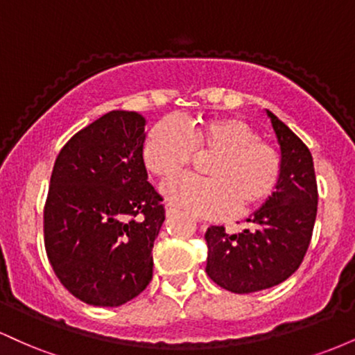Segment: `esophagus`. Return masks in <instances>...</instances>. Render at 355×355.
Segmentation results:
<instances>
[{
  "label": "esophagus",
  "mask_w": 355,
  "mask_h": 355,
  "mask_svg": "<svg viewBox=\"0 0 355 355\" xmlns=\"http://www.w3.org/2000/svg\"><path fill=\"white\" fill-rule=\"evenodd\" d=\"M177 209H175V207H172V205H166V217L168 218H172V217H175V215H177Z\"/></svg>",
  "instance_id": "1"
}]
</instances>
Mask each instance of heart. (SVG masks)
<instances>
[{
    "label": "heart",
    "instance_id": "b5f03b06",
    "mask_svg": "<svg viewBox=\"0 0 355 355\" xmlns=\"http://www.w3.org/2000/svg\"><path fill=\"white\" fill-rule=\"evenodd\" d=\"M214 153L207 162V178H168L165 198L198 217L218 218L237 207L247 211L272 197L280 178V158L247 121L234 116L198 120L185 128L173 118L155 123L146 135L144 160L150 172L170 177L180 172L193 153Z\"/></svg>",
    "mask_w": 355,
    "mask_h": 355
}]
</instances>
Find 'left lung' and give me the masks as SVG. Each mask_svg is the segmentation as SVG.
<instances>
[{"mask_svg": "<svg viewBox=\"0 0 355 355\" xmlns=\"http://www.w3.org/2000/svg\"><path fill=\"white\" fill-rule=\"evenodd\" d=\"M280 152V178L272 197L247 222L254 229L229 235L211 225L207 274L234 294H250L287 280L299 268L312 239L317 215L313 160L304 141L266 110Z\"/></svg>", "mask_w": 355, "mask_h": 355, "instance_id": "1", "label": "left lung"}]
</instances>
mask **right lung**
I'll return each mask as SVG.
<instances>
[{
	"label": "right lung",
	"mask_w": 355,
	"mask_h": 355,
	"mask_svg": "<svg viewBox=\"0 0 355 355\" xmlns=\"http://www.w3.org/2000/svg\"><path fill=\"white\" fill-rule=\"evenodd\" d=\"M144 115L112 110L61 148L44 205V247L76 299L118 307L145 291L165 209L148 182Z\"/></svg>",
	"instance_id": "1"
}]
</instances>
